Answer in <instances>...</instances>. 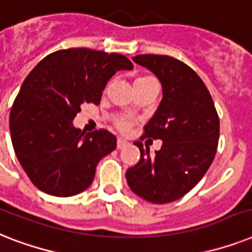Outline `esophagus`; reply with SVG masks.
Here are the masks:
<instances>
[{"label": "esophagus", "mask_w": 252, "mask_h": 252, "mask_svg": "<svg viewBox=\"0 0 252 252\" xmlns=\"http://www.w3.org/2000/svg\"><path fill=\"white\" fill-rule=\"evenodd\" d=\"M126 145H128V142H126V140H123V138H119L118 142H116V147H118V149H123V147H126Z\"/></svg>", "instance_id": "34e87169"}]
</instances>
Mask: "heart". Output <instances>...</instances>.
<instances>
[{"instance_id":"heart-1","label":"heart","mask_w":252,"mask_h":252,"mask_svg":"<svg viewBox=\"0 0 252 252\" xmlns=\"http://www.w3.org/2000/svg\"><path fill=\"white\" fill-rule=\"evenodd\" d=\"M149 81H154V80L150 79V77H138V79L134 80V83H133V87H134V85H141V84L149 83ZM118 126H119L120 129L126 132V130L129 129L130 123L128 122V120H120V122L118 123Z\"/></svg>"}]
</instances>
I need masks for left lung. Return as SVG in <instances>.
<instances>
[{
	"mask_svg": "<svg viewBox=\"0 0 252 252\" xmlns=\"http://www.w3.org/2000/svg\"><path fill=\"white\" fill-rule=\"evenodd\" d=\"M133 62L158 77L161 101L145 126V137L161 140L149 154L134 142L141 157L128 168L126 183L151 203H169L189 193L210 168L218 149L220 123L211 94L195 71L168 55H136Z\"/></svg>",
	"mask_w": 252,
	"mask_h": 252,
	"instance_id": "8db88e82",
	"label": "left lung"
}]
</instances>
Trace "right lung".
<instances>
[{"label": "right lung", "instance_id": "obj_1", "mask_svg": "<svg viewBox=\"0 0 252 252\" xmlns=\"http://www.w3.org/2000/svg\"><path fill=\"white\" fill-rule=\"evenodd\" d=\"M132 68L122 54L80 48L52 53L31 71L10 111V134L37 189L72 197L91 186L98 161L115 150L116 137L106 129L81 132L73 119L84 103L101 102L118 71Z\"/></svg>", "mask_w": 252, "mask_h": 252}]
</instances>
